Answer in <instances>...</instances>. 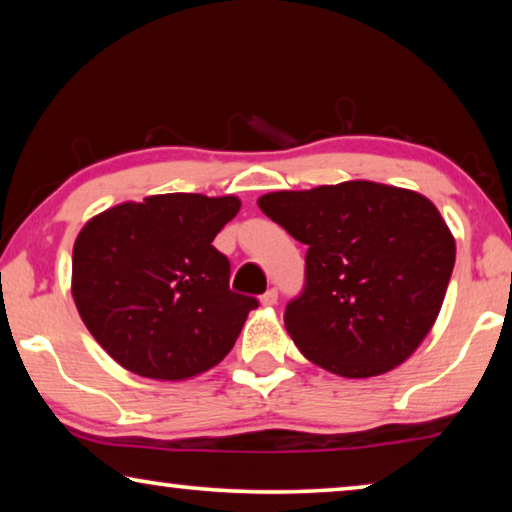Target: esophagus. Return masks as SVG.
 Segmentation results:
<instances>
[{
    "label": "esophagus",
    "mask_w": 512,
    "mask_h": 512,
    "mask_svg": "<svg viewBox=\"0 0 512 512\" xmlns=\"http://www.w3.org/2000/svg\"><path fill=\"white\" fill-rule=\"evenodd\" d=\"M259 301H262V305H266V308H271V305H276L278 303V289L276 287H271V289H266V292L259 296Z\"/></svg>",
    "instance_id": "obj_1"
}]
</instances>
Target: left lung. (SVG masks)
Returning a JSON list of instances; mask_svg holds the SVG:
<instances>
[{"mask_svg":"<svg viewBox=\"0 0 512 512\" xmlns=\"http://www.w3.org/2000/svg\"><path fill=\"white\" fill-rule=\"evenodd\" d=\"M308 246L285 326L305 358L377 377L416 352L444 303L455 239L427 197L375 181L278 190L257 200Z\"/></svg>","mask_w":512,"mask_h":512,"instance_id":"left-lung-1","label":"left lung"}]
</instances>
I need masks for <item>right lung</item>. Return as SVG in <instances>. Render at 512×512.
I'll return each instance as SVG.
<instances>
[{
  "label": "right lung",
  "instance_id": "right-lung-1",
  "mask_svg": "<svg viewBox=\"0 0 512 512\" xmlns=\"http://www.w3.org/2000/svg\"><path fill=\"white\" fill-rule=\"evenodd\" d=\"M239 197L167 193L98 213L73 246V299L98 345L149 379H188L230 354L259 301L230 289L213 239Z\"/></svg>",
  "mask_w": 512,
  "mask_h": 512
}]
</instances>
